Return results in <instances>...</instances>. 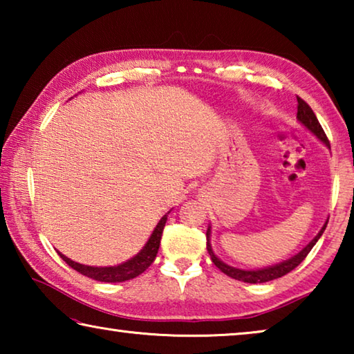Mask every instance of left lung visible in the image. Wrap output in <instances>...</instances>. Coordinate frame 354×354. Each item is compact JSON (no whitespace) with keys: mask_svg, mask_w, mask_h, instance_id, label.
I'll return each mask as SVG.
<instances>
[{"mask_svg":"<svg viewBox=\"0 0 354 354\" xmlns=\"http://www.w3.org/2000/svg\"><path fill=\"white\" fill-rule=\"evenodd\" d=\"M297 101H298V112H297V118L298 122L304 124L310 133H313L317 139H319L320 142L325 143V145L329 148V140L328 137L325 134V131H323V128L320 127L319 120H317L314 111L310 109V106L306 103V101L301 100L299 97H297ZM328 225V221L325 225H323V227L320 230L319 234H317L313 241H310L306 247H304L301 251H299L298 254L292 256L290 259L287 261H283L279 263H274V266H270V267H266V268H257V270H242V268H236V267H231L227 266V263H225L223 261H220L217 256L214 254L212 251V247L211 243H209V241H211V226L207 227V232H206V237H207V251H209V256H211L212 262L215 263V267H218L221 272H223L225 274H227L230 278H234L237 281H243V283H250V284H257V283H267V281H273L277 278H281L284 277V274H287L289 272H292L293 268L298 267L299 263H301L304 261V257H306L309 254V251L313 250L314 245L317 243V241H319L320 236L323 234V231H325V227Z\"/></svg>","mask_w":354,"mask_h":354,"instance_id":"obj_1","label":"left lung"}]
</instances>
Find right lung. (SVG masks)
Masks as SVG:
<instances>
[{
  "instance_id": "1",
  "label": "right lung",
  "mask_w": 354,
  "mask_h": 354,
  "mask_svg": "<svg viewBox=\"0 0 354 354\" xmlns=\"http://www.w3.org/2000/svg\"><path fill=\"white\" fill-rule=\"evenodd\" d=\"M167 214H170V212H167ZM167 214L159 220V223L156 225L154 231L151 232L148 242L145 243V247H143L136 256L131 257V259H128L123 263H118V266H113V267L84 266V263L68 259L67 256L59 253V251H57V254L61 256L71 268H75L76 272H80L81 274H84V277L92 278L95 281H101V283H123V281L133 279L145 272L147 268L151 266L153 261L156 259V254H158V250L160 245V237H162V231H164V226L167 221Z\"/></svg>"
}]
</instances>
